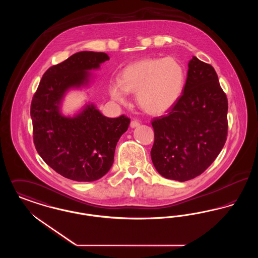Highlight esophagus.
I'll list each match as a JSON object with an SVG mask.
<instances>
[{
    "label": "esophagus",
    "instance_id": "1",
    "mask_svg": "<svg viewBox=\"0 0 258 258\" xmlns=\"http://www.w3.org/2000/svg\"><path fill=\"white\" fill-rule=\"evenodd\" d=\"M139 125H140V123H139V122H137V121H132V122H131V127H133V128L137 127V126H139Z\"/></svg>",
    "mask_w": 258,
    "mask_h": 258
}]
</instances>
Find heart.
<instances>
[{"label":"heart","mask_w":258,"mask_h":258,"mask_svg":"<svg viewBox=\"0 0 258 258\" xmlns=\"http://www.w3.org/2000/svg\"><path fill=\"white\" fill-rule=\"evenodd\" d=\"M184 71L171 57L144 59L127 66L120 81L111 84V97L123 102L127 92H136L139 106L150 114H162L172 108L182 96Z\"/></svg>","instance_id":"obj_1"}]
</instances>
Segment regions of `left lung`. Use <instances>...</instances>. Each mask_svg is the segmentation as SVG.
<instances>
[{
    "label": "left lung",
    "mask_w": 258,
    "mask_h": 258,
    "mask_svg": "<svg viewBox=\"0 0 258 258\" xmlns=\"http://www.w3.org/2000/svg\"><path fill=\"white\" fill-rule=\"evenodd\" d=\"M227 110L215 69L194 56L182 96L168 114L152 121L151 158L157 171L179 182L205 171L226 141Z\"/></svg>",
    "instance_id": "1"
}]
</instances>
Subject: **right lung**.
Listing matches in <instances>:
<instances>
[{
  "label": "right lung",
  "mask_w": 258,
  "mask_h": 258,
  "mask_svg": "<svg viewBox=\"0 0 258 258\" xmlns=\"http://www.w3.org/2000/svg\"><path fill=\"white\" fill-rule=\"evenodd\" d=\"M103 52L81 51L49 68L43 74L31 104L34 143L52 169L77 182L103 177L113 164L117 142L127 131L125 116L108 118L93 103L74 116L61 112L68 91L90 85V71L108 61Z\"/></svg>",
  "instance_id": "add662e5"
}]
</instances>
